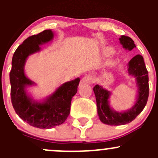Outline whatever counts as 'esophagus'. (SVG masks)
<instances>
[{
	"mask_svg": "<svg viewBox=\"0 0 158 158\" xmlns=\"http://www.w3.org/2000/svg\"><path fill=\"white\" fill-rule=\"evenodd\" d=\"M92 82V77H91L89 75H86L84 77H82V79L80 81V85H86V84H91Z\"/></svg>",
	"mask_w": 158,
	"mask_h": 158,
	"instance_id": "1",
	"label": "esophagus"
}]
</instances>
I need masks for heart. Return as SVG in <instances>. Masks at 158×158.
Wrapping results in <instances>:
<instances>
[{"label":"heart","mask_w":158,"mask_h":158,"mask_svg":"<svg viewBox=\"0 0 158 158\" xmlns=\"http://www.w3.org/2000/svg\"><path fill=\"white\" fill-rule=\"evenodd\" d=\"M112 53H113V50L111 49H110V48L105 49L104 54H105V56H109L111 55Z\"/></svg>","instance_id":"obj_1"}]
</instances>
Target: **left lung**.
I'll list each match as a JSON object with an SVG mask.
<instances>
[{
  "label": "left lung",
  "mask_w": 158,
  "mask_h": 158,
  "mask_svg": "<svg viewBox=\"0 0 158 158\" xmlns=\"http://www.w3.org/2000/svg\"><path fill=\"white\" fill-rule=\"evenodd\" d=\"M119 42L122 47L128 51L136 47L133 40L128 36H121ZM128 73L135 78L137 94L133 106L126 111H115L111 107L110 105L111 92L108 89L99 85H95L93 88L98 117L100 121L106 125H122L130 123L143 111L147 104L149 94L148 72L142 56L136 55L128 62Z\"/></svg>",
  "instance_id": "left-lung-1"
}]
</instances>
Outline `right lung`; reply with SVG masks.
Masks as SVG:
<instances>
[{"mask_svg":"<svg viewBox=\"0 0 158 158\" xmlns=\"http://www.w3.org/2000/svg\"><path fill=\"white\" fill-rule=\"evenodd\" d=\"M53 37L52 30H46L25 40L14 52L10 73L11 102L16 113L30 125L41 129L52 128L65 122L80 81L76 78L65 82L42 99H35L28 92L27 89L36 84L25 74L27 60L30 55L40 52V46L51 42Z\"/></svg>","mask_w":158,"mask_h":158,"instance_id":"right-lung-1","label":"right lung"}]
</instances>
